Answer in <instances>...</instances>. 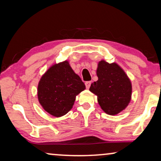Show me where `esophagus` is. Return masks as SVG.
<instances>
[{
	"mask_svg": "<svg viewBox=\"0 0 161 161\" xmlns=\"http://www.w3.org/2000/svg\"><path fill=\"white\" fill-rule=\"evenodd\" d=\"M90 85H91V81H86V82H85V86H86V88H87V89H89L90 87Z\"/></svg>",
	"mask_w": 161,
	"mask_h": 161,
	"instance_id": "obj_1",
	"label": "esophagus"
}]
</instances>
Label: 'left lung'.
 Here are the masks:
<instances>
[{
  "instance_id": "1",
  "label": "left lung",
  "mask_w": 161,
  "mask_h": 161,
  "mask_svg": "<svg viewBox=\"0 0 161 161\" xmlns=\"http://www.w3.org/2000/svg\"><path fill=\"white\" fill-rule=\"evenodd\" d=\"M98 81L90 90L98 97L99 105L106 114L114 115L125 109L131 98L130 81L116 63L99 62L97 69Z\"/></svg>"
}]
</instances>
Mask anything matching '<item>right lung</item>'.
I'll list each match as a JSON object with an SVG mask.
<instances>
[{"label":"right lung","mask_w":161,"mask_h":161,"mask_svg":"<svg viewBox=\"0 0 161 161\" xmlns=\"http://www.w3.org/2000/svg\"><path fill=\"white\" fill-rule=\"evenodd\" d=\"M85 89L81 78L74 73L68 61L49 68L38 86V98L45 111L61 117L71 109L76 96Z\"/></svg>","instance_id":"add662e5"}]
</instances>
